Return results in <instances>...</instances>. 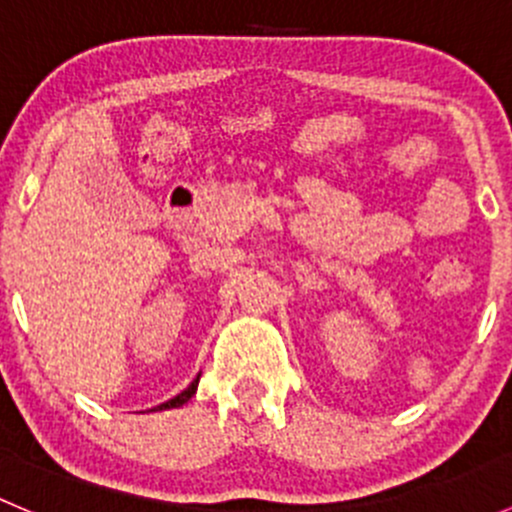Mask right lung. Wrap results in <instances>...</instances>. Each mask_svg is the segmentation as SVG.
<instances>
[{
	"mask_svg": "<svg viewBox=\"0 0 512 512\" xmlns=\"http://www.w3.org/2000/svg\"><path fill=\"white\" fill-rule=\"evenodd\" d=\"M198 381H200V376H195V379H193V384H190L188 389H185V391H180L178 396H173V399H170V401H165V404L156 406V409H153V411H163V409H178V406H183L185 401H190V396H193L195 391H198Z\"/></svg>",
	"mask_w": 512,
	"mask_h": 512,
	"instance_id": "1",
	"label": "right lung"
}]
</instances>
